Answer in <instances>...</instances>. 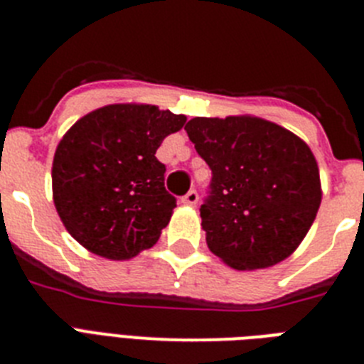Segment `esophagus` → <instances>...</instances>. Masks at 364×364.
<instances>
[{
  "label": "esophagus",
  "instance_id": "1",
  "mask_svg": "<svg viewBox=\"0 0 364 364\" xmlns=\"http://www.w3.org/2000/svg\"><path fill=\"white\" fill-rule=\"evenodd\" d=\"M182 202H184V204H188V205H197L198 193L195 191V189H191V191H188L184 197H182Z\"/></svg>",
  "mask_w": 364,
  "mask_h": 364
}]
</instances>
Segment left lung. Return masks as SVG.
<instances>
[{
    "instance_id": "obj_1",
    "label": "left lung",
    "mask_w": 364,
    "mask_h": 364,
    "mask_svg": "<svg viewBox=\"0 0 364 364\" xmlns=\"http://www.w3.org/2000/svg\"><path fill=\"white\" fill-rule=\"evenodd\" d=\"M186 131L211 169L200 205L208 247L235 269L268 268L290 257L321 205L310 147L253 117H198Z\"/></svg>"
}]
</instances>
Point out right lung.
I'll use <instances>...</instances> for the list:
<instances>
[{"label":"right lung","instance_id":"1","mask_svg":"<svg viewBox=\"0 0 364 364\" xmlns=\"http://www.w3.org/2000/svg\"><path fill=\"white\" fill-rule=\"evenodd\" d=\"M184 114L156 105L114 104L89 112L58 144L53 162L56 211L89 252L125 260L156 244L176 198L154 154Z\"/></svg>","mask_w":364,"mask_h":364}]
</instances>
